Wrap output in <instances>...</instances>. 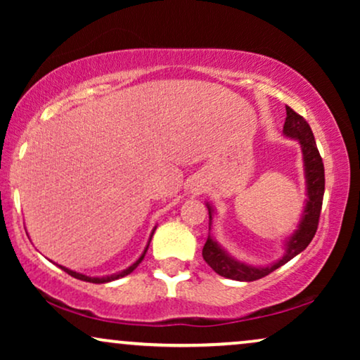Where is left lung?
<instances>
[{"mask_svg":"<svg viewBox=\"0 0 360 360\" xmlns=\"http://www.w3.org/2000/svg\"><path fill=\"white\" fill-rule=\"evenodd\" d=\"M285 136L297 139L302 146L303 152V164H304V176H307V190H308V200L307 206H304L303 218L300 221L298 229L290 236L287 244H285V254L283 257L277 260V262L269 265V267H252V265L238 262V260L224 252L221 245L216 240L208 236L206 243L203 245V259L205 262L214 270L221 277L239 280V282H254L265 277V275L272 274L274 270L282 267L288 260H292L295 255H298L302 250L308 248L311 243L318 229L319 214H321L323 206V195H324V165L323 159L319 155V150L316 147V141H314L313 131L303 116L295 112L292 108L287 106V117H285L283 124ZM208 206L210 213V224L213 219V210Z\"/></svg>","mask_w":360,"mask_h":360,"instance_id":"obj_1","label":"left lung"}]
</instances>
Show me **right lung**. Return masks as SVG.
Instances as JSON below:
<instances>
[{"mask_svg": "<svg viewBox=\"0 0 360 360\" xmlns=\"http://www.w3.org/2000/svg\"><path fill=\"white\" fill-rule=\"evenodd\" d=\"M154 231H155V229H154ZM152 234H154V233H152ZM150 239H152V236H150ZM149 244H150V240H149ZM149 244H147V248L144 249V252H142L141 257L137 259L136 262L131 265V267H127L126 270H122V272H120V274L106 275V277H86V275L78 274V272H73V270L67 269V267H62V265H58V267H60V269L63 270V272H67L68 275H72V277H75V278H78V280H83V282H90V283H108V282H111V280H117V278H121V277H126L127 274H131L132 270H134V269L137 267V265H139V264L142 262V259H144L147 249H149Z\"/></svg>", "mask_w": 360, "mask_h": 360, "instance_id": "right-lung-1", "label": "right lung"}]
</instances>
